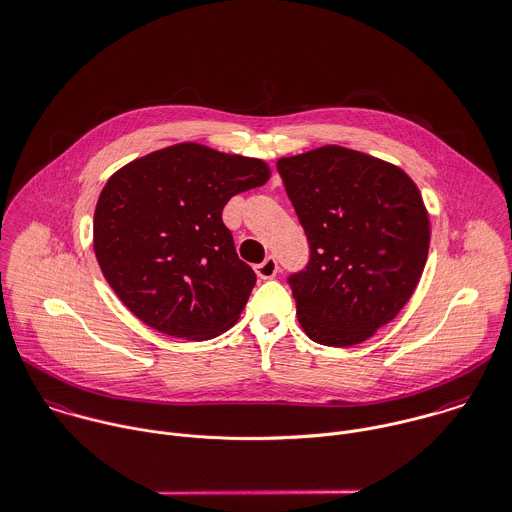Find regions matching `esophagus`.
<instances>
[{"label": "esophagus", "instance_id": "obj_1", "mask_svg": "<svg viewBox=\"0 0 512 512\" xmlns=\"http://www.w3.org/2000/svg\"><path fill=\"white\" fill-rule=\"evenodd\" d=\"M277 269H279L277 259L271 255L265 257V261H261L259 265H255V273L259 279H273L277 275Z\"/></svg>", "mask_w": 512, "mask_h": 512}]
</instances>
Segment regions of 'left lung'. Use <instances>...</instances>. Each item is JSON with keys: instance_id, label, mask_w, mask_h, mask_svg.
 Returning <instances> with one entry per match:
<instances>
[{"instance_id": "8db88e82", "label": "left lung", "mask_w": 512, "mask_h": 512, "mask_svg": "<svg viewBox=\"0 0 512 512\" xmlns=\"http://www.w3.org/2000/svg\"><path fill=\"white\" fill-rule=\"evenodd\" d=\"M311 257L287 281L309 339L367 341L391 323L423 275L431 225L421 191L393 163L325 145L277 161Z\"/></svg>"}]
</instances>
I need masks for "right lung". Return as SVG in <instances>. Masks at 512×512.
Wrapping results in <instances>:
<instances>
[{"label": "right lung", "instance_id": "add662e5", "mask_svg": "<svg viewBox=\"0 0 512 512\" xmlns=\"http://www.w3.org/2000/svg\"><path fill=\"white\" fill-rule=\"evenodd\" d=\"M269 165L177 143L115 171L95 207L93 251L123 305L159 333L205 341L233 327L255 287L221 213Z\"/></svg>", "mask_w": 512, "mask_h": 512}]
</instances>
